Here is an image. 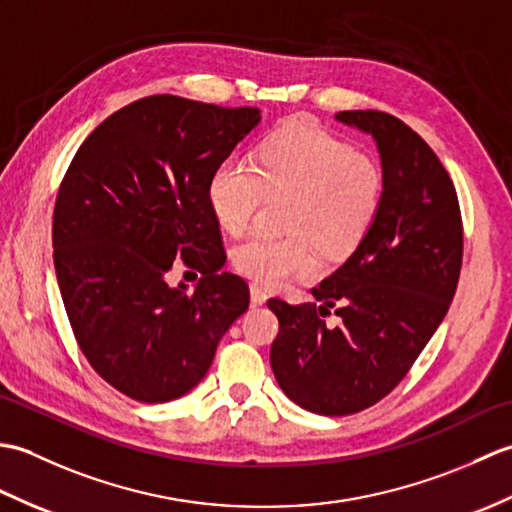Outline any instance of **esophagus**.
Here are the masks:
<instances>
[{
    "mask_svg": "<svg viewBox=\"0 0 512 512\" xmlns=\"http://www.w3.org/2000/svg\"><path fill=\"white\" fill-rule=\"evenodd\" d=\"M266 301H268V295L262 286L259 284L250 286V303H253V306H264Z\"/></svg>",
    "mask_w": 512,
    "mask_h": 512,
    "instance_id": "34e87169",
    "label": "esophagus"
}]
</instances>
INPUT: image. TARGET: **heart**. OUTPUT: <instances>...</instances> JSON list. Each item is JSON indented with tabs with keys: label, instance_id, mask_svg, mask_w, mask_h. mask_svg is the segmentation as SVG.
I'll list each match as a JSON object with an SVG mask.
<instances>
[{
	"label": "heart",
	"instance_id": "1",
	"mask_svg": "<svg viewBox=\"0 0 512 512\" xmlns=\"http://www.w3.org/2000/svg\"><path fill=\"white\" fill-rule=\"evenodd\" d=\"M378 162L306 123L279 129L259 147L255 167L226 158L206 184L215 222L242 233L264 195H288V237L255 235L235 246L233 264L259 284L279 286L314 270L312 244L345 255L361 242L383 202Z\"/></svg>",
	"mask_w": 512,
	"mask_h": 512
}]
</instances>
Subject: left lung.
<instances>
[{
    "label": "left lung",
    "instance_id": "1",
    "mask_svg": "<svg viewBox=\"0 0 512 512\" xmlns=\"http://www.w3.org/2000/svg\"><path fill=\"white\" fill-rule=\"evenodd\" d=\"M334 118L372 136L383 202L347 262L312 290L319 306L268 301L279 319L277 383L319 416L363 411L405 378L447 317L462 268L458 193L433 149L385 112ZM332 307L342 317L334 329L324 323Z\"/></svg>",
    "mask_w": 512,
    "mask_h": 512
}]
</instances>
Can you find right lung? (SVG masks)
<instances>
[{
  "mask_svg": "<svg viewBox=\"0 0 512 512\" xmlns=\"http://www.w3.org/2000/svg\"><path fill=\"white\" fill-rule=\"evenodd\" d=\"M262 121L257 107L147 96L94 129L54 204V268L81 352L138 402H169L209 372L226 330L248 310L206 184ZM176 258L205 277L171 289Z\"/></svg>",
  "mask_w": 512,
  "mask_h": 512,
  "instance_id": "right-lung-1",
  "label": "right lung"
}]
</instances>
